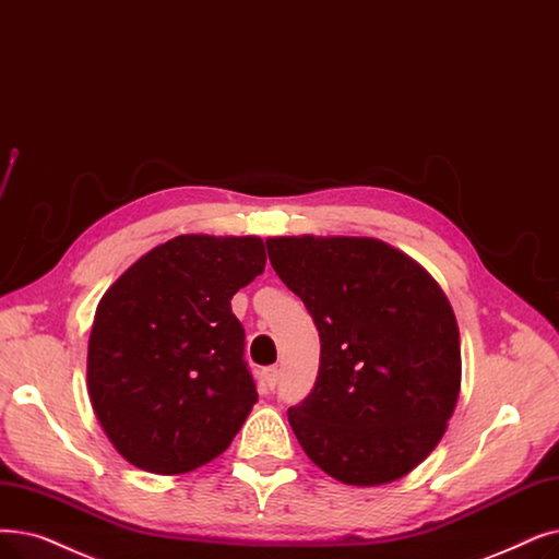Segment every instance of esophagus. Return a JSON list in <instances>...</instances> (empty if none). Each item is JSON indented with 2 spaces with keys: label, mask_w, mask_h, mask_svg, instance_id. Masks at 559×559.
Listing matches in <instances>:
<instances>
[{
  "label": "esophagus",
  "mask_w": 559,
  "mask_h": 559,
  "mask_svg": "<svg viewBox=\"0 0 559 559\" xmlns=\"http://www.w3.org/2000/svg\"><path fill=\"white\" fill-rule=\"evenodd\" d=\"M262 374H264V383L270 385L272 391H274L276 383H278V368H276V366H270V368H264Z\"/></svg>",
  "instance_id": "1"
}]
</instances>
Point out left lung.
Wrapping results in <instances>:
<instances>
[{"label":"left lung","mask_w":559,"mask_h":559,"mask_svg":"<svg viewBox=\"0 0 559 559\" xmlns=\"http://www.w3.org/2000/svg\"><path fill=\"white\" fill-rule=\"evenodd\" d=\"M266 253L320 331L318 379L287 408L304 452L356 487L414 471L461 385L459 326L439 283L368 237H276Z\"/></svg>","instance_id":"obj_1"}]
</instances>
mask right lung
Wrapping results in <instances>:
<instances>
[{"mask_svg": "<svg viewBox=\"0 0 559 559\" xmlns=\"http://www.w3.org/2000/svg\"><path fill=\"white\" fill-rule=\"evenodd\" d=\"M264 262L258 237L180 235L105 293L88 340V395L136 468L197 471L245 425L258 391L230 299Z\"/></svg>", "mask_w": 559, "mask_h": 559, "instance_id": "add662e5", "label": "right lung"}]
</instances>
